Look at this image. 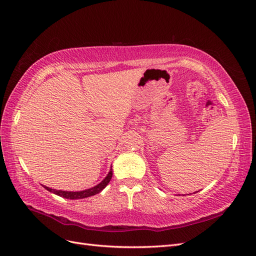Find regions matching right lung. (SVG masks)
Wrapping results in <instances>:
<instances>
[{"label": "right lung", "instance_id": "obj_1", "mask_svg": "<svg viewBox=\"0 0 256 256\" xmlns=\"http://www.w3.org/2000/svg\"><path fill=\"white\" fill-rule=\"evenodd\" d=\"M112 171H110V173L108 174V176L104 178V180L98 184L97 186H95L94 188H90L88 190H84V191H79V192H70V191H62V190H56V189H51L49 187H44L48 191L54 193V194H58L62 198H70V200H76V198H88L92 196H95L97 193H99L102 189L106 188V186L110 182L111 178H112Z\"/></svg>", "mask_w": 256, "mask_h": 256}]
</instances>
